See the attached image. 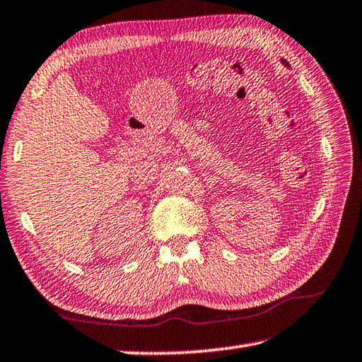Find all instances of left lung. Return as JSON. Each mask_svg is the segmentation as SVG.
Segmentation results:
<instances>
[{"label":"left lung","mask_w":362,"mask_h":362,"mask_svg":"<svg viewBox=\"0 0 362 362\" xmlns=\"http://www.w3.org/2000/svg\"><path fill=\"white\" fill-rule=\"evenodd\" d=\"M281 64H283L284 66H289V62H287V60H284V59H281Z\"/></svg>","instance_id":"obj_1"}]
</instances>
